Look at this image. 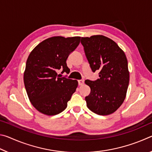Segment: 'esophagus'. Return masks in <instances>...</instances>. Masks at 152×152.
<instances>
[{
    "instance_id": "esophagus-1",
    "label": "esophagus",
    "mask_w": 152,
    "mask_h": 152,
    "mask_svg": "<svg viewBox=\"0 0 152 152\" xmlns=\"http://www.w3.org/2000/svg\"><path fill=\"white\" fill-rule=\"evenodd\" d=\"M84 80H78V84L80 86H82L84 84Z\"/></svg>"
}]
</instances>
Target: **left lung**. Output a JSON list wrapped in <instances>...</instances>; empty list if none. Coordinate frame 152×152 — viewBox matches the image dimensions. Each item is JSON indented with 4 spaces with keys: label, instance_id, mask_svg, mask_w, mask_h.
Segmentation results:
<instances>
[{
    "label": "left lung",
    "instance_id": "obj_1",
    "mask_svg": "<svg viewBox=\"0 0 152 152\" xmlns=\"http://www.w3.org/2000/svg\"><path fill=\"white\" fill-rule=\"evenodd\" d=\"M81 43L93 72L99 70L96 80H85L91 88L86 106L99 115L112 114L126 97L129 72L124 51L114 41L102 35L82 37Z\"/></svg>",
    "mask_w": 152,
    "mask_h": 152
}]
</instances>
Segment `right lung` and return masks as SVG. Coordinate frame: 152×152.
<instances>
[{"label":"right lung","mask_w":152,"mask_h":152,"mask_svg":"<svg viewBox=\"0 0 152 152\" xmlns=\"http://www.w3.org/2000/svg\"><path fill=\"white\" fill-rule=\"evenodd\" d=\"M80 41V37L54 36L39 43L28 56L25 87L31 103L43 114L55 115L62 112L76 91L78 81L60 78L58 72H70L67 58Z\"/></svg>","instance_id":"right-lung-1"}]
</instances>
